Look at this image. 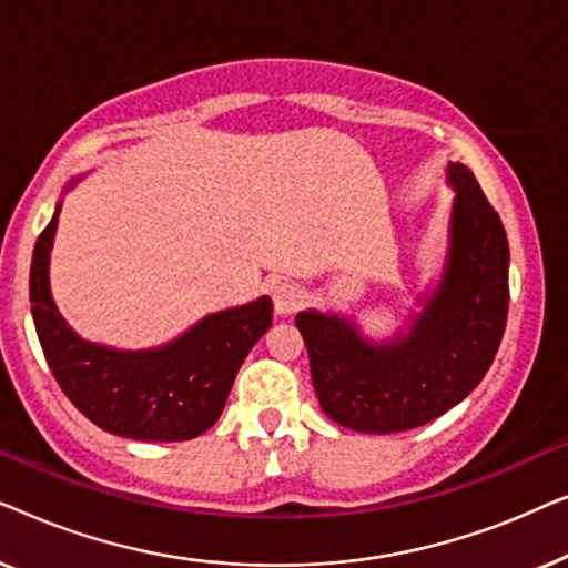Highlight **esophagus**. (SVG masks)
Segmentation results:
<instances>
[{
  "label": "esophagus",
  "mask_w": 568,
  "mask_h": 568,
  "mask_svg": "<svg viewBox=\"0 0 568 568\" xmlns=\"http://www.w3.org/2000/svg\"><path fill=\"white\" fill-rule=\"evenodd\" d=\"M302 305V292L297 284H290V282H282L274 286V310L276 315H292L297 313Z\"/></svg>",
  "instance_id": "1"
}]
</instances>
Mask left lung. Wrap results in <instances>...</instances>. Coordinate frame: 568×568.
<instances>
[{
  "mask_svg": "<svg viewBox=\"0 0 568 568\" xmlns=\"http://www.w3.org/2000/svg\"><path fill=\"white\" fill-rule=\"evenodd\" d=\"M455 191L439 282L408 331L372 341L352 317L302 310L317 400L331 422L364 434L416 429L470 395L499 352L509 310V243L499 214L463 162H447Z\"/></svg>",
  "mask_w": 568,
  "mask_h": 568,
  "instance_id": "left-lung-1",
  "label": "left lung"
}]
</instances>
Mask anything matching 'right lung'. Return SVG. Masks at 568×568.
Masks as SVG:
<instances>
[{
  "label": "right lung",
  "mask_w": 568,
  "mask_h": 568,
  "mask_svg": "<svg viewBox=\"0 0 568 568\" xmlns=\"http://www.w3.org/2000/svg\"><path fill=\"white\" fill-rule=\"evenodd\" d=\"M80 178L69 181L67 191ZM61 201L38 237L30 263V310L45 362L69 400L119 437L183 442L222 416L240 364L271 328L268 297L201 317L168 344L129 352L92 344L69 328L51 297L49 263Z\"/></svg>",
  "instance_id": "right-lung-1"
}]
</instances>
